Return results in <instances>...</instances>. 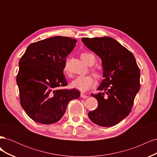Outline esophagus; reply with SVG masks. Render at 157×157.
I'll use <instances>...</instances> for the list:
<instances>
[{
	"label": "esophagus",
	"instance_id": "34e87169",
	"mask_svg": "<svg viewBox=\"0 0 157 157\" xmlns=\"http://www.w3.org/2000/svg\"><path fill=\"white\" fill-rule=\"evenodd\" d=\"M80 96H81V98H87L88 96H87V95H86V94H83V93H81L80 94Z\"/></svg>",
	"mask_w": 157,
	"mask_h": 157
}]
</instances>
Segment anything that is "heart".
Wrapping results in <instances>:
<instances>
[{"mask_svg":"<svg viewBox=\"0 0 157 157\" xmlns=\"http://www.w3.org/2000/svg\"><path fill=\"white\" fill-rule=\"evenodd\" d=\"M80 58L84 61L85 63L89 65H92L96 58L93 54L90 52H83L80 55ZM64 72L66 75H69V71L67 67V64H65L64 67ZM92 73L95 77L99 79L102 77L103 74L100 70L98 69H92ZM94 84V79L91 75H86V76H78L74 80H73L71 83V86L73 88L77 89L81 92H86L90 88H91Z\"/></svg>","mask_w":157,"mask_h":157,"instance_id":"b5f03b06","label":"heart"}]
</instances>
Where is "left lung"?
<instances>
[{"label":"left lung","instance_id":"1","mask_svg":"<svg viewBox=\"0 0 157 157\" xmlns=\"http://www.w3.org/2000/svg\"><path fill=\"white\" fill-rule=\"evenodd\" d=\"M82 41L101 58L105 78L98 88L100 92L91 94L98 106L88 117L99 126H115L131 112L140 88V68L132 52L113 38H82Z\"/></svg>","mask_w":157,"mask_h":157}]
</instances>
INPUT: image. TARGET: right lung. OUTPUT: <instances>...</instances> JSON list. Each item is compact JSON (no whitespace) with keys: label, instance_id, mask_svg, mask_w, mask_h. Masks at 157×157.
I'll list each match as a JSON object with an SVG mask.
<instances>
[{"label":"right lung","instance_id":"add662e5","mask_svg":"<svg viewBox=\"0 0 157 157\" xmlns=\"http://www.w3.org/2000/svg\"><path fill=\"white\" fill-rule=\"evenodd\" d=\"M76 42L60 36L39 40L28 46L20 59L16 82L20 104L33 121L54 124L63 117L71 99L80 97L75 89H59L67 86L63 71Z\"/></svg>","mask_w":157,"mask_h":157}]
</instances>
